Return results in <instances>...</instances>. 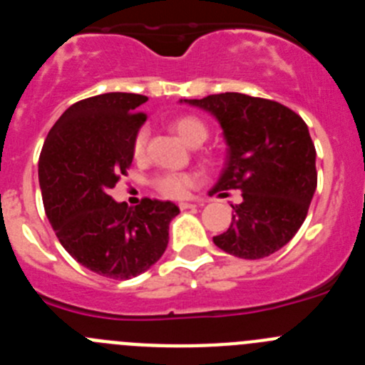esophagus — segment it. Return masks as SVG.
Listing matches in <instances>:
<instances>
[{
  "instance_id": "1",
  "label": "esophagus",
  "mask_w": 365,
  "mask_h": 365,
  "mask_svg": "<svg viewBox=\"0 0 365 365\" xmlns=\"http://www.w3.org/2000/svg\"><path fill=\"white\" fill-rule=\"evenodd\" d=\"M195 202H179V208L180 210H192V208H195Z\"/></svg>"
}]
</instances>
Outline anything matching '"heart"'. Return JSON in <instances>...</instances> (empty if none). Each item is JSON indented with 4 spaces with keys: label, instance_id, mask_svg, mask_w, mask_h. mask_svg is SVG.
I'll return each instance as SVG.
<instances>
[{
    "label": "heart",
    "instance_id": "1",
    "mask_svg": "<svg viewBox=\"0 0 365 365\" xmlns=\"http://www.w3.org/2000/svg\"><path fill=\"white\" fill-rule=\"evenodd\" d=\"M172 128L186 144L190 146H199L208 137V128L199 117L193 115H185L172 122ZM148 146V130L140 128L133 138V155L137 159L144 157ZM199 177L192 172H173L163 173L155 179V188L160 195L170 199H182L193 186H197Z\"/></svg>",
    "mask_w": 365,
    "mask_h": 365
}]
</instances>
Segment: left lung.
Masks as SVG:
<instances>
[{
    "mask_svg": "<svg viewBox=\"0 0 365 365\" xmlns=\"http://www.w3.org/2000/svg\"><path fill=\"white\" fill-rule=\"evenodd\" d=\"M185 102L212 113L227 140V163L210 195L243 192V201L232 206V225L214 243L243 259L285 247L307 217L318 182L307 124L279 102L243 93Z\"/></svg>",
    "mask_w": 365,
    "mask_h": 365,
    "instance_id": "left-lung-1",
    "label": "left lung"
}]
</instances>
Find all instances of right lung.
<instances>
[{
	"mask_svg": "<svg viewBox=\"0 0 365 365\" xmlns=\"http://www.w3.org/2000/svg\"><path fill=\"white\" fill-rule=\"evenodd\" d=\"M148 96L106 93L80 100L51 128L38 177L45 214L62 247L93 272L130 279L168 247L172 201L143 199L135 208L109 195L133 160V138L146 120Z\"/></svg>",
	"mask_w": 365,
	"mask_h": 365,
	"instance_id": "obj_1",
	"label": "right lung"
}]
</instances>
